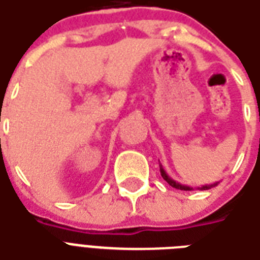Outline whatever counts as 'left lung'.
I'll return each mask as SVG.
<instances>
[{"mask_svg": "<svg viewBox=\"0 0 260 260\" xmlns=\"http://www.w3.org/2000/svg\"><path fill=\"white\" fill-rule=\"evenodd\" d=\"M160 166V174H161V177H163V179H165L166 182L169 183V185H171L173 188L175 189H179V190H193V188H190V186H186V185H182V183H179L177 182V181H174V179L171 178L167 173L165 171V169H163V166L159 165ZM219 182H215V183H211V185H203V186H200V188H197V189H200V190H207V189H211L214 188V186H216Z\"/></svg>", "mask_w": 260, "mask_h": 260, "instance_id": "left-lung-1", "label": "left lung"}]
</instances>
